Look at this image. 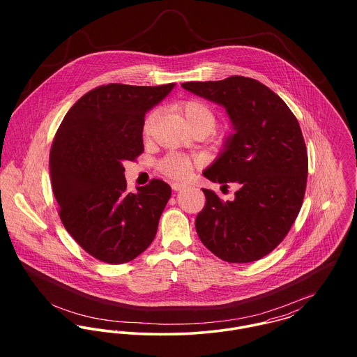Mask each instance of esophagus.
Instances as JSON below:
<instances>
[{"mask_svg":"<svg viewBox=\"0 0 357 357\" xmlns=\"http://www.w3.org/2000/svg\"><path fill=\"white\" fill-rule=\"evenodd\" d=\"M187 185L185 184H181V183H173L172 184V188L174 190V191H181V190H184Z\"/></svg>","mask_w":357,"mask_h":357,"instance_id":"esophagus-1","label":"esophagus"}]
</instances>
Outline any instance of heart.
Wrapping results in <instances>:
<instances>
[{"label":"heart","instance_id":"1","mask_svg":"<svg viewBox=\"0 0 357 357\" xmlns=\"http://www.w3.org/2000/svg\"><path fill=\"white\" fill-rule=\"evenodd\" d=\"M188 126L192 130L197 129H206L208 132H211L215 126V114L213 112V109L202 102L198 100H190L185 102L180 107ZM158 111L153 109L151 112L147 114V116L144 118L143 122V135L144 137H147L150 135L151 126H153V121L156 118ZM158 169L159 172H162L163 174L173 177V178H183L187 177L191 170H192V160L190 156L184 155V153H170L166 156H163L159 163H158Z\"/></svg>","mask_w":357,"mask_h":357}]
</instances>
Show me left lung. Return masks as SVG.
Listing matches in <instances>:
<instances>
[{"mask_svg":"<svg viewBox=\"0 0 357 357\" xmlns=\"http://www.w3.org/2000/svg\"><path fill=\"white\" fill-rule=\"evenodd\" d=\"M181 86L225 108L232 133L206 169L213 183H238L234 201L204 190L195 227L204 246L227 262L269 255L287 235L305 195L307 153L287 104L253 78L185 82Z\"/></svg>","mask_w":357,"mask_h":357,"instance_id":"left-lung-1","label":"left lung"}]
</instances>
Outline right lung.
<instances>
[{
	"label": "right lung",
	"instance_id": "1",
	"mask_svg": "<svg viewBox=\"0 0 357 357\" xmlns=\"http://www.w3.org/2000/svg\"><path fill=\"white\" fill-rule=\"evenodd\" d=\"M174 85H102L75 102L56 132L50 172L60 220L102 262L135 259L156 235L172 188L153 178L128 192L123 162L144 151V116Z\"/></svg>",
	"mask_w": 357,
	"mask_h": 357
}]
</instances>
